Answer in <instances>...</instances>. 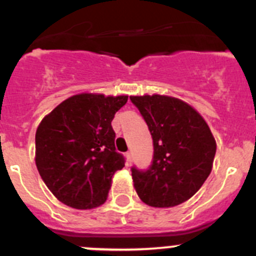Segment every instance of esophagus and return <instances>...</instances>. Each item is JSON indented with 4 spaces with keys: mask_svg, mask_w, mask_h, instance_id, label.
Here are the masks:
<instances>
[{
    "mask_svg": "<svg viewBox=\"0 0 256 256\" xmlns=\"http://www.w3.org/2000/svg\"><path fill=\"white\" fill-rule=\"evenodd\" d=\"M126 162L128 163H130L132 162V152H126Z\"/></svg>",
    "mask_w": 256,
    "mask_h": 256,
    "instance_id": "1",
    "label": "esophagus"
}]
</instances>
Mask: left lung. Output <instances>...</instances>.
Segmentation results:
<instances>
[{
  "instance_id": "1",
  "label": "left lung",
  "mask_w": 256,
  "mask_h": 256,
  "mask_svg": "<svg viewBox=\"0 0 256 256\" xmlns=\"http://www.w3.org/2000/svg\"><path fill=\"white\" fill-rule=\"evenodd\" d=\"M153 140L147 171L132 167L134 188L152 208H174L191 198L212 170L216 142L196 109L174 96H130Z\"/></svg>"
}]
</instances>
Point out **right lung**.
Wrapping results in <instances>:
<instances>
[{"mask_svg":"<svg viewBox=\"0 0 256 256\" xmlns=\"http://www.w3.org/2000/svg\"><path fill=\"white\" fill-rule=\"evenodd\" d=\"M126 100V96L76 94L38 124L36 167L60 202L78 210L106 202L114 174L124 167L112 120Z\"/></svg>","mask_w":256,"mask_h":256,"instance_id":"add662e5","label":"right lung"}]
</instances>
